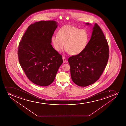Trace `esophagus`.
Masks as SVG:
<instances>
[{
	"mask_svg": "<svg viewBox=\"0 0 126 126\" xmlns=\"http://www.w3.org/2000/svg\"><path fill=\"white\" fill-rule=\"evenodd\" d=\"M62 60H63V63H65L66 62H67L66 59L65 57H62Z\"/></svg>",
	"mask_w": 126,
	"mask_h": 126,
	"instance_id": "esophagus-1",
	"label": "esophagus"
}]
</instances>
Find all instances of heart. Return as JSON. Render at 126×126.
I'll return each instance as SVG.
<instances>
[{
	"label": "heart",
	"mask_w": 126,
	"mask_h": 126,
	"mask_svg": "<svg viewBox=\"0 0 126 126\" xmlns=\"http://www.w3.org/2000/svg\"><path fill=\"white\" fill-rule=\"evenodd\" d=\"M57 35H52L51 41L54 48L59 52L63 50L71 55H77L85 50L89 40L87 32L71 25H66L59 30Z\"/></svg>",
	"instance_id": "obj_1"
}]
</instances>
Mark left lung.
Segmentation results:
<instances>
[{"label": "left lung", "mask_w": 126, "mask_h": 126, "mask_svg": "<svg viewBox=\"0 0 126 126\" xmlns=\"http://www.w3.org/2000/svg\"><path fill=\"white\" fill-rule=\"evenodd\" d=\"M85 25L92 26L89 23ZM109 57L107 41L102 30L95 23L92 27L90 39L85 50L68 59L73 81L80 87L94 83L103 72Z\"/></svg>", "instance_id": "1"}]
</instances>
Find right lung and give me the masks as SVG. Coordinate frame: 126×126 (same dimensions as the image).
<instances>
[{
    "instance_id": "right-lung-1",
    "label": "right lung",
    "mask_w": 126,
    "mask_h": 126,
    "mask_svg": "<svg viewBox=\"0 0 126 126\" xmlns=\"http://www.w3.org/2000/svg\"><path fill=\"white\" fill-rule=\"evenodd\" d=\"M58 26L52 20L30 25L19 44V61L30 81L39 86L50 85L63 63L62 57L51 45V38Z\"/></svg>"
}]
</instances>
